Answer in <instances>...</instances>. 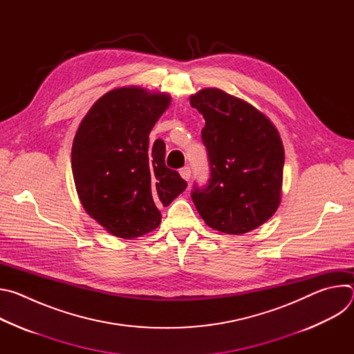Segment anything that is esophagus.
Segmentation results:
<instances>
[{
  "instance_id": "esophagus-1",
  "label": "esophagus",
  "mask_w": 354,
  "mask_h": 354,
  "mask_svg": "<svg viewBox=\"0 0 354 354\" xmlns=\"http://www.w3.org/2000/svg\"><path fill=\"white\" fill-rule=\"evenodd\" d=\"M179 174H180V176H182L185 180H189V179H190V174H192V171H190V168H189V167H183V168H180Z\"/></svg>"
}]
</instances>
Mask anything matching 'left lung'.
Here are the masks:
<instances>
[{
  "mask_svg": "<svg viewBox=\"0 0 354 354\" xmlns=\"http://www.w3.org/2000/svg\"><path fill=\"white\" fill-rule=\"evenodd\" d=\"M203 115L210 179L192 200L206 224L241 235L266 223L281 198L284 148L277 129L257 108L217 88L190 96Z\"/></svg>",
  "mask_w": 354,
  "mask_h": 354,
  "instance_id": "8db88e82",
  "label": "left lung"
}]
</instances>
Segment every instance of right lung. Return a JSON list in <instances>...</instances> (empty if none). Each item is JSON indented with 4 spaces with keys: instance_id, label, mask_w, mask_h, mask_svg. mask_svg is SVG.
<instances>
[{
    "instance_id": "1",
    "label": "right lung",
    "mask_w": 354,
    "mask_h": 354,
    "mask_svg": "<svg viewBox=\"0 0 354 354\" xmlns=\"http://www.w3.org/2000/svg\"><path fill=\"white\" fill-rule=\"evenodd\" d=\"M169 104L168 93L116 88L96 100L75 133L71 168L82 207L115 236L156 230L158 207L187 186L165 165V142L149 145V131Z\"/></svg>"
}]
</instances>
